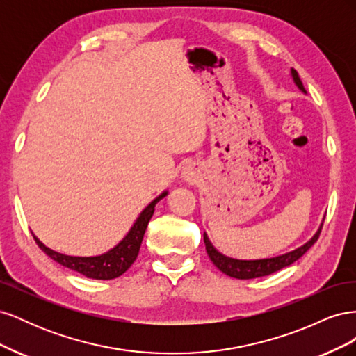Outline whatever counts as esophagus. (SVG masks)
Wrapping results in <instances>:
<instances>
[{"label":"esophagus","instance_id":"obj_1","mask_svg":"<svg viewBox=\"0 0 356 356\" xmlns=\"http://www.w3.org/2000/svg\"><path fill=\"white\" fill-rule=\"evenodd\" d=\"M181 177H182V179L187 181V182H196L200 178V175L197 174V170L193 166H186L184 169H182Z\"/></svg>","mask_w":356,"mask_h":356}]
</instances>
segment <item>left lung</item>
<instances>
[{"label":"left lung","mask_w":356,"mask_h":356,"mask_svg":"<svg viewBox=\"0 0 356 356\" xmlns=\"http://www.w3.org/2000/svg\"><path fill=\"white\" fill-rule=\"evenodd\" d=\"M291 77H293L297 88L303 93H306L305 86L301 83L298 74L294 68H291ZM321 230H322V224L319 225L318 232L314 234V238L307 241L305 245L297 248L294 251L277 255V257H272V258H260V260H238V258H232L221 254L217 248L211 243L207 233H203V242H204V246H207V252L211 258V261L217 266L224 275L236 277V279H255V277L272 275L277 270H281V268L297 261L298 258L303 257L309 248L318 241Z\"/></svg>","instance_id":"obj_1"}]
</instances>
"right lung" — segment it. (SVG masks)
Listing matches in <instances>:
<instances>
[{
  "instance_id": "obj_1",
  "label": "right lung",
  "mask_w": 356,
  "mask_h": 356,
  "mask_svg": "<svg viewBox=\"0 0 356 356\" xmlns=\"http://www.w3.org/2000/svg\"><path fill=\"white\" fill-rule=\"evenodd\" d=\"M168 195V191H163L160 196H157L152 203H148V207L139 213V217L134 222L131 230L127 232L124 238L118 242L110 251H106L101 255H93V257H74L60 254L50 250L44 243H42L37 236L32 233L37 245L44 251L51 260L56 263L65 266L74 272H79L80 275L90 277V279H101V281H108V279H114L122 276L129 267L134 264L136 260L139 248H141L144 233L147 230V225L152 220L154 208L157 202H160Z\"/></svg>"
}]
</instances>
